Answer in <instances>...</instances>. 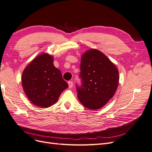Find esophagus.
Masks as SVG:
<instances>
[{"label":"esophagus","instance_id":"34e87169","mask_svg":"<svg viewBox=\"0 0 152 152\" xmlns=\"http://www.w3.org/2000/svg\"><path fill=\"white\" fill-rule=\"evenodd\" d=\"M68 84L69 88L71 89L72 87H73V82H72V81H68Z\"/></svg>","mask_w":152,"mask_h":152}]
</instances>
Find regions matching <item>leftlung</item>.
Returning a JSON list of instances; mask_svg holds the SVG:
<instances>
[{
  "mask_svg": "<svg viewBox=\"0 0 152 152\" xmlns=\"http://www.w3.org/2000/svg\"><path fill=\"white\" fill-rule=\"evenodd\" d=\"M77 96L90 110H98L106 104L117 91L119 75L115 65L97 49H90L82 55Z\"/></svg>",
  "mask_w": 152,
  "mask_h": 152,
  "instance_id": "8db88e82",
  "label": "left lung"
}]
</instances>
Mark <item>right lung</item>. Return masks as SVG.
I'll list each match as a JSON object with an SVG mask.
<instances>
[{
    "mask_svg": "<svg viewBox=\"0 0 152 152\" xmlns=\"http://www.w3.org/2000/svg\"><path fill=\"white\" fill-rule=\"evenodd\" d=\"M22 86L31 103L48 108L57 102L62 92L68 87L61 71L53 65V57L41 54L33 59L23 72Z\"/></svg>",
    "mask_w": 152,
    "mask_h": 152,
    "instance_id": "add662e5",
    "label": "right lung"
}]
</instances>
